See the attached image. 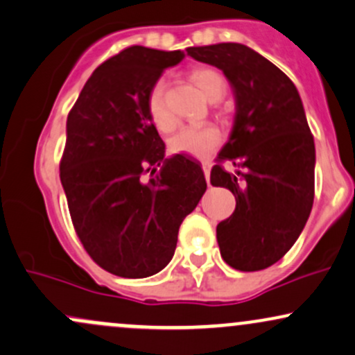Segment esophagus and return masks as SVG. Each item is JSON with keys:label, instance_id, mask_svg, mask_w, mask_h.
<instances>
[{"label": "esophagus", "instance_id": "34e87169", "mask_svg": "<svg viewBox=\"0 0 355 355\" xmlns=\"http://www.w3.org/2000/svg\"><path fill=\"white\" fill-rule=\"evenodd\" d=\"M202 171L204 176H206L207 184H211V162H202Z\"/></svg>", "mask_w": 355, "mask_h": 355}]
</instances>
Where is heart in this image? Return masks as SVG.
I'll return each instance as SVG.
<instances>
[{"mask_svg":"<svg viewBox=\"0 0 355 355\" xmlns=\"http://www.w3.org/2000/svg\"><path fill=\"white\" fill-rule=\"evenodd\" d=\"M189 78L199 87V91L209 101L216 98H223L226 91V83L218 71L211 68H196L189 73ZM148 111L153 123L161 131H168L174 126V118L171 116L164 103V83L157 81L151 87L148 96ZM223 135L220 129L214 124H198V126H186L169 139V151L173 154H186V156L206 159L216 151Z\"/></svg>","mask_w":355,"mask_h":355,"instance_id":"b5f03b06","label":"heart"}]
</instances>
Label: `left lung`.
<instances>
[{
  "instance_id": "1",
  "label": "left lung",
  "mask_w": 355,
  "mask_h": 355,
  "mask_svg": "<svg viewBox=\"0 0 355 355\" xmlns=\"http://www.w3.org/2000/svg\"><path fill=\"white\" fill-rule=\"evenodd\" d=\"M196 61L216 66L236 99L229 141L218 162L241 168L211 171V184L236 196V211L218 224L220 256L231 268L261 270L293 248L314 202V137L294 83L245 44L187 48Z\"/></svg>"
}]
</instances>
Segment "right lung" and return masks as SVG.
<instances>
[{
  "instance_id": "add662e5",
  "label": "right lung",
  "mask_w": 355,
  "mask_h": 355,
  "mask_svg": "<svg viewBox=\"0 0 355 355\" xmlns=\"http://www.w3.org/2000/svg\"><path fill=\"white\" fill-rule=\"evenodd\" d=\"M182 60L179 49L126 48L94 69L66 121L60 178L71 219L87 254L116 276L164 269L206 193L198 162L164 156L148 111L162 71Z\"/></svg>"
}]
</instances>
